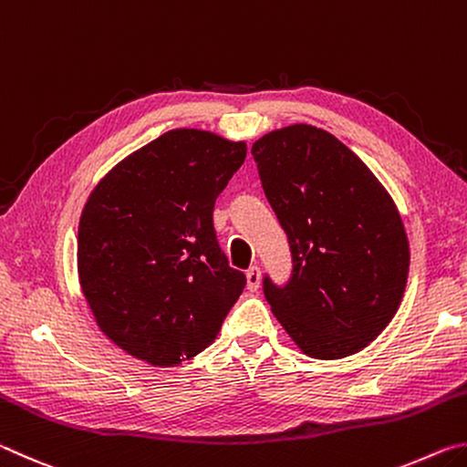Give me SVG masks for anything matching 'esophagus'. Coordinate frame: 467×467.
I'll use <instances>...</instances> for the list:
<instances>
[{"mask_svg":"<svg viewBox=\"0 0 467 467\" xmlns=\"http://www.w3.org/2000/svg\"><path fill=\"white\" fill-rule=\"evenodd\" d=\"M259 284H262V270H259L257 265H253L247 270V288L251 292H257Z\"/></svg>","mask_w":467,"mask_h":467,"instance_id":"esophagus-1","label":"esophagus"}]
</instances>
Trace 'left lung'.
<instances>
[{
    "label": "left lung",
    "mask_w": 467,
    "mask_h": 467,
    "mask_svg": "<svg viewBox=\"0 0 467 467\" xmlns=\"http://www.w3.org/2000/svg\"><path fill=\"white\" fill-rule=\"evenodd\" d=\"M251 154L292 253L286 286L264 280L275 319L306 357L360 352L389 326L406 290L410 244L391 195L315 125L265 133Z\"/></svg>",
    "instance_id": "obj_1"
}]
</instances>
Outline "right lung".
<instances>
[{
  "label": "right lung",
  "instance_id": "right-lung-1",
  "mask_svg": "<svg viewBox=\"0 0 467 467\" xmlns=\"http://www.w3.org/2000/svg\"><path fill=\"white\" fill-rule=\"evenodd\" d=\"M247 156L244 141L171 130L115 164L78 226V278L110 342L175 367L214 342L244 288L214 231V203Z\"/></svg>",
  "mask_w": 467,
  "mask_h": 467
}]
</instances>
